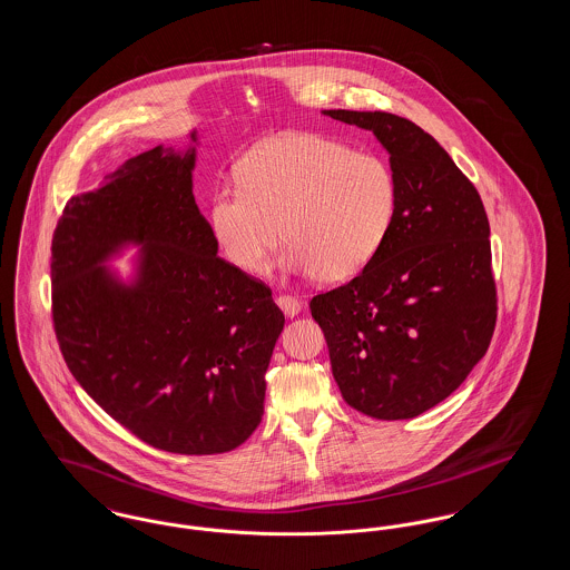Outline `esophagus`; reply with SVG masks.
<instances>
[{
  "instance_id": "obj_1",
  "label": "esophagus",
  "mask_w": 570,
  "mask_h": 570,
  "mask_svg": "<svg viewBox=\"0 0 570 570\" xmlns=\"http://www.w3.org/2000/svg\"><path fill=\"white\" fill-rule=\"evenodd\" d=\"M275 303L279 305V309H282L288 318L297 316L298 312H301V301L291 297V295H279V297H275Z\"/></svg>"
}]
</instances>
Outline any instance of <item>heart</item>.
Returning a JSON list of instances; mask_svg holds the SVG:
<instances>
[{
    "instance_id": "obj_1",
    "label": "heart",
    "mask_w": 570,
    "mask_h": 570,
    "mask_svg": "<svg viewBox=\"0 0 570 570\" xmlns=\"http://www.w3.org/2000/svg\"><path fill=\"white\" fill-rule=\"evenodd\" d=\"M239 179L214 191L212 228L242 272L265 269L286 233L291 272L344 282L376 256L395 214L386 163L328 136L267 138L245 156Z\"/></svg>"
}]
</instances>
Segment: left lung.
Instances as JSON below:
<instances>
[{
	"instance_id": "obj_1",
	"label": "left lung",
	"mask_w": 570,
	"mask_h": 570,
	"mask_svg": "<svg viewBox=\"0 0 570 570\" xmlns=\"http://www.w3.org/2000/svg\"><path fill=\"white\" fill-rule=\"evenodd\" d=\"M389 151L395 214L376 256L309 301L333 379L354 410L414 419L485 356L498 297L483 200L434 136L384 110H325Z\"/></svg>"
}]
</instances>
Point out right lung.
<instances>
[{"label":"right lung","mask_w":570,"mask_h":570,"mask_svg":"<svg viewBox=\"0 0 570 570\" xmlns=\"http://www.w3.org/2000/svg\"><path fill=\"white\" fill-rule=\"evenodd\" d=\"M194 160V147L160 145L66 203L51 245L53 326L68 370L119 425L166 453L216 455L263 419L284 314L265 282L217 256ZM128 240L144 245L130 287L101 267Z\"/></svg>","instance_id":"add662e5"}]
</instances>
